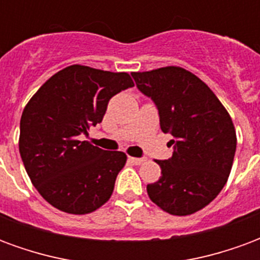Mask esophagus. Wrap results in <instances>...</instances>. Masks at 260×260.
I'll list each match as a JSON object with an SVG mask.
<instances>
[{
	"label": "esophagus",
	"instance_id": "1",
	"mask_svg": "<svg viewBox=\"0 0 260 260\" xmlns=\"http://www.w3.org/2000/svg\"><path fill=\"white\" fill-rule=\"evenodd\" d=\"M128 161H130V162L136 164V165H141V164L145 161V158H136V156H128Z\"/></svg>",
	"mask_w": 260,
	"mask_h": 260
}]
</instances>
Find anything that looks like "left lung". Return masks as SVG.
Masks as SVG:
<instances>
[{"label": "left lung", "mask_w": 260, "mask_h": 260, "mask_svg": "<svg viewBox=\"0 0 260 260\" xmlns=\"http://www.w3.org/2000/svg\"><path fill=\"white\" fill-rule=\"evenodd\" d=\"M155 102L174 154L156 161L159 179L147 185L154 203L172 215H189L211 203L227 183L237 148L233 119L214 92L182 67L132 73Z\"/></svg>", "instance_id": "1"}]
</instances>
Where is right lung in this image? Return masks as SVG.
Wrapping results in <instances>:
<instances>
[{
    "label": "right lung",
    "instance_id": "right-lung-1",
    "mask_svg": "<svg viewBox=\"0 0 260 260\" xmlns=\"http://www.w3.org/2000/svg\"><path fill=\"white\" fill-rule=\"evenodd\" d=\"M134 86L127 73L74 64L50 77L21 117L19 152L33 186L53 207L88 214L112 196L127 156L81 141L104 119L110 98Z\"/></svg>",
    "mask_w": 260,
    "mask_h": 260
}]
</instances>
